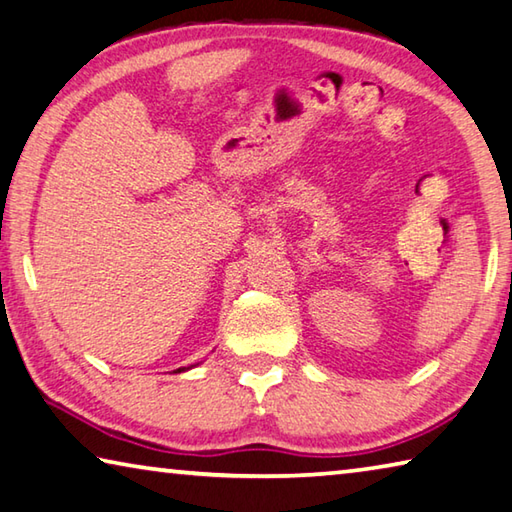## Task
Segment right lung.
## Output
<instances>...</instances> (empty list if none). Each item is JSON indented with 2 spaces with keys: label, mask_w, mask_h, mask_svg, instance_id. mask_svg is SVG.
<instances>
[{
  "label": "right lung",
  "mask_w": 512,
  "mask_h": 512,
  "mask_svg": "<svg viewBox=\"0 0 512 512\" xmlns=\"http://www.w3.org/2000/svg\"><path fill=\"white\" fill-rule=\"evenodd\" d=\"M182 371H184V369H177V373H182Z\"/></svg>",
  "instance_id": "obj_1"
}]
</instances>
